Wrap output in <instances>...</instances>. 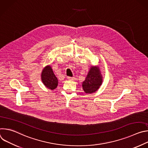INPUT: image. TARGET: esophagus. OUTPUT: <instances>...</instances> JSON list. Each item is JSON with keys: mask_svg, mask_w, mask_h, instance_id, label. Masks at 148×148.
<instances>
[{"mask_svg": "<svg viewBox=\"0 0 148 148\" xmlns=\"http://www.w3.org/2000/svg\"><path fill=\"white\" fill-rule=\"evenodd\" d=\"M67 78H68V79H69V80H73V79H74V78L71 77H68Z\"/></svg>", "mask_w": 148, "mask_h": 148, "instance_id": "34e87169", "label": "esophagus"}]
</instances>
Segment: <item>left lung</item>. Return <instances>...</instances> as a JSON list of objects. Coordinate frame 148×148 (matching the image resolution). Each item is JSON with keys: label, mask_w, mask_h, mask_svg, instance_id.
I'll return each instance as SVG.
<instances>
[{"label": "left lung", "mask_w": 148, "mask_h": 148, "mask_svg": "<svg viewBox=\"0 0 148 148\" xmlns=\"http://www.w3.org/2000/svg\"><path fill=\"white\" fill-rule=\"evenodd\" d=\"M102 82V78L99 69L97 67H92L86 80L82 82V88L86 93H93L99 88Z\"/></svg>", "instance_id": "1"}]
</instances>
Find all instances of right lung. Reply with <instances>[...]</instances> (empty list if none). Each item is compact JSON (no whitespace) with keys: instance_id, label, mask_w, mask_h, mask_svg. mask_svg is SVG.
Instances as JSON below:
<instances>
[{"instance_id":"obj_1","label":"right lung","mask_w":148,"mask_h":148,"mask_svg":"<svg viewBox=\"0 0 148 148\" xmlns=\"http://www.w3.org/2000/svg\"><path fill=\"white\" fill-rule=\"evenodd\" d=\"M41 80L44 85L50 90L55 89L58 85V79L50 66L46 67L41 73Z\"/></svg>"}]
</instances>
